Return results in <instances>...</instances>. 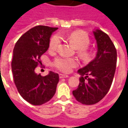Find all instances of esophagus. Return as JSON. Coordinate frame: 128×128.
I'll use <instances>...</instances> for the list:
<instances>
[{
	"label": "esophagus",
	"mask_w": 128,
	"mask_h": 128,
	"mask_svg": "<svg viewBox=\"0 0 128 128\" xmlns=\"http://www.w3.org/2000/svg\"><path fill=\"white\" fill-rule=\"evenodd\" d=\"M59 77H60V79H62V78H68V75H64V74H60V75H59Z\"/></svg>",
	"instance_id": "obj_1"
}]
</instances>
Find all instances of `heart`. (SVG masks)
<instances>
[{
  "mask_svg": "<svg viewBox=\"0 0 128 128\" xmlns=\"http://www.w3.org/2000/svg\"><path fill=\"white\" fill-rule=\"evenodd\" d=\"M61 38H66L70 42L74 44L75 47L79 49L80 53L84 57H88V53L86 48L90 44V39L88 35L82 32H73L68 34L60 33V35L56 34L50 38L49 42V48L51 50H56L58 48L61 44ZM53 66L62 72H70L72 68L78 65V60L64 56L57 57L53 61Z\"/></svg>",
  "mask_w": 128,
  "mask_h": 128,
  "instance_id": "heart-1",
  "label": "heart"
}]
</instances>
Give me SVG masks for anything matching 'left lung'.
<instances>
[{
  "mask_svg": "<svg viewBox=\"0 0 128 128\" xmlns=\"http://www.w3.org/2000/svg\"><path fill=\"white\" fill-rule=\"evenodd\" d=\"M93 34L97 44L96 56L78 70L80 84L72 91L76 100L85 105L95 104L106 96L112 83L116 64V50L110 37L99 29Z\"/></svg>",
  "mask_w": 128,
  "mask_h": 128,
  "instance_id": "1",
  "label": "left lung"
}]
</instances>
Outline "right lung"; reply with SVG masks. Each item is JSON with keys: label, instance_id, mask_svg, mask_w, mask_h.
<instances>
[{"label": "right lung", "instance_id": "add662e5", "mask_svg": "<svg viewBox=\"0 0 128 128\" xmlns=\"http://www.w3.org/2000/svg\"><path fill=\"white\" fill-rule=\"evenodd\" d=\"M57 29L34 26L18 39L14 48L12 70L14 83L22 97L34 106L44 104L56 93L58 74L50 71L42 76L35 72V68L42 64L40 57L48 50L50 36Z\"/></svg>", "mask_w": 128, "mask_h": 128}]
</instances>
